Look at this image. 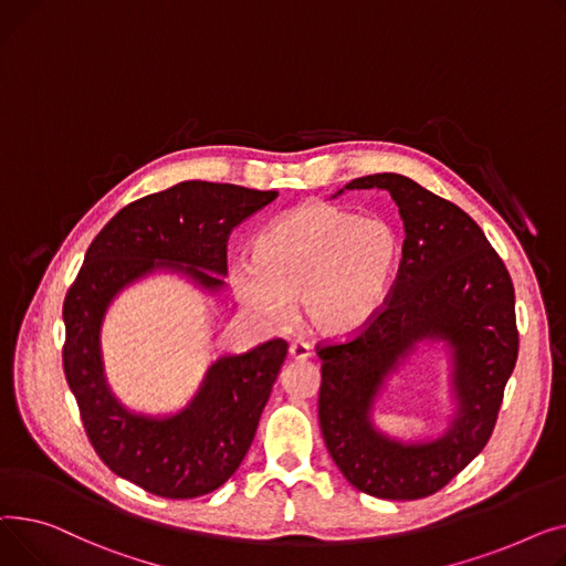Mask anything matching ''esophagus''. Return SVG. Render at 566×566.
Returning a JSON list of instances; mask_svg holds the SVG:
<instances>
[{
	"mask_svg": "<svg viewBox=\"0 0 566 566\" xmlns=\"http://www.w3.org/2000/svg\"><path fill=\"white\" fill-rule=\"evenodd\" d=\"M287 354H290V358L292 360H306V358H311V347L306 345V343H302V340H296V343H292L290 345V349H287Z\"/></svg>",
	"mask_w": 566,
	"mask_h": 566,
	"instance_id": "esophagus-1",
	"label": "esophagus"
}]
</instances>
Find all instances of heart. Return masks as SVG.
I'll use <instances>...</instances> for the list:
<instances>
[{
    "instance_id": "b5f03b06",
    "label": "heart",
    "mask_w": 566,
    "mask_h": 566,
    "mask_svg": "<svg viewBox=\"0 0 566 566\" xmlns=\"http://www.w3.org/2000/svg\"><path fill=\"white\" fill-rule=\"evenodd\" d=\"M400 262V235L379 217L308 203L260 232L253 258L228 268L238 302L268 326L298 313L317 336L345 338L368 326L386 304Z\"/></svg>"
}]
</instances>
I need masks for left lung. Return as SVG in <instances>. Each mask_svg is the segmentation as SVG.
<instances>
[{
    "instance_id": "8db88e82",
    "label": "left lung",
    "mask_w": 566,
    "mask_h": 566,
    "mask_svg": "<svg viewBox=\"0 0 566 566\" xmlns=\"http://www.w3.org/2000/svg\"><path fill=\"white\" fill-rule=\"evenodd\" d=\"M373 187L386 189L400 208L402 260L379 315L347 340L317 345L319 427L352 486L386 501H418L441 491L491 439L518 356L514 285L482 228L461 208L400 174L345 185ZM427 337L453 347L458 416L437 442H390L369 422L374 397Z\"/></svg>"
}]
</instances>
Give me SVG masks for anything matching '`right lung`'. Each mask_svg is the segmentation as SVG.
<instances>
[{"instance_id": "obj_1", "label": "right lung", "mask_w": 566, "mask_h": 566, "mask_svg": "<svg viewBox=\"0 0 566 566\" xmlns=\"http://www.w3.org/2000/svg\"><path fill=\"white\" fill-rule=\"evenodd\" d=\"M279 193L189 180L125 206L91 242L63 302V373L86 437L107 467L148 493L185 501L219 489L247 457L287 354L281 338L217 358L187 409L148 418L123 409L105 381L99 326L112 298L155 270L221 290L228 238Z\"/></svg>"}]
</instances>
